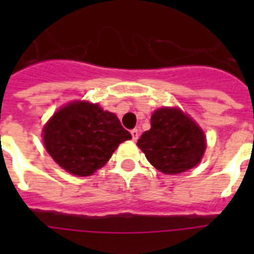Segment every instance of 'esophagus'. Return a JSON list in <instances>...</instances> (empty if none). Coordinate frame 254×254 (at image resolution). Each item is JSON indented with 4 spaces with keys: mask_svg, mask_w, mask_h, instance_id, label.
Returning <instances> with one entry per match:
<instances>
[{
    "mask_svg": "<svg viewBox=\"0 0 254 254\" xmlns=\"http://www.w3.org/2000/svg\"><path fill=\"white\" fill-rule=\"evenodd\" d=\"M130 133H131V137H133V141H137V139H138V137H139L138 129H133Z\"/></svg>",
    "mask_w": 254,
    "mask_h": 254,
    "instance_id": "esophagus-1",
    "label": "esophagus"
}]
</instances>
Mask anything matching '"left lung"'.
Returning <instances> with one entry per match:
<instances>
[{
	"instance_id": "left-lung-1",
	"label": "left lung",
	"mask_w": 254,
	"mask_h": 254,
	"mask_svg": "<svg viewBox=\"0 0 254 254\" xmlns=\"http://www.w3.org/2000/svg\"><path fill=\"white\" fill-rule=\"evenodd\" d=\"M137 146L157 170L181 174L200 162L207 143L201 127L189 115L163 107L151 115L150 130L139 137Z\"/></svg>"
}]
</instances>
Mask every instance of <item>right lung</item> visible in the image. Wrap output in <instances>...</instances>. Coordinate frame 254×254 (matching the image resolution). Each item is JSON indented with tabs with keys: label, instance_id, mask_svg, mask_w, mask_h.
Returning a JSON list of instances; mask_svg holds the SVG:
<instances>
[{
	"label": "right lung",
	"instance_id": "obj_1",
	"mask_svg": "<svg viewBox=\"0 0 254 254\" xmlns=\"http://www.w3.org/2000/svg\"><path fill=\"white\" fill-rule=\"evenodd\" d=\"M131 138L111 112L99 104L73 101L62 107L43 127L46 150L55 162L77 177H89Z\"/></svg>",
	"mask_w": 254,
	"mask_h": 254
}]
</instances>
